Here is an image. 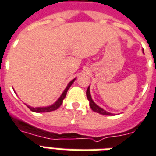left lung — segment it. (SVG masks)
I'll list each match as a JSON object with an SVG mask.
<instances>
[{
    "label": "left lung",
    "instance_id": "8db88e82",
    "mask_svg": "<svg viewBox=\"0 0 156 156\" xmlns=\"http://www.w3.org/2000/svg\"><path fill=\"white\" fill-rule=\"evenodd\" d=\"M86 95H87V98L89 100V106L90 108H92L93 111L96 112V113H98L100 115H112V114L108 113V112H106L105 109H103L102 108H100L99 106L95 104L94 102L93 101V99L91 98V95H90V91H89V87L87 89V92H86Z\"/></svg>",
    "mask_w": 156,
    "mask_h": 156
}]
</instances>
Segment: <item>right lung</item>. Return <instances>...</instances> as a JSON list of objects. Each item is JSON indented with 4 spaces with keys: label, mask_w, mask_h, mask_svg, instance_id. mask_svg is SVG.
Listing matches in <instances>:
<instances>
[{
    "label": "right lung",
    "mask_w": 156,
    "mask_h": 156,
    "mask_svg": "<svg viewBox=\"0 0 156 156\" xmlns=\"http://www.w3.org/2000/svg\"><path fill=\"white\" fill-rule=\"evenodd\" d=\"M74 79H73L68 85L67 86V88L64 90V92L62 93V94L61 95V97L58 98V101L56 102L55 104H53L51 106H48V107H43V108H32V107H30V106H27L29 108H30V110H32L33 112H37V113H44V112H51V111H54L56 109H58L60 106L62 104V100L64 99V98L66 97V94H67V93H68V90L69 89V88L71 87V85L73 84V83L74 82Z\"/></svg>",
    "instance_id": "right-lung-1"
}]
</instances>
